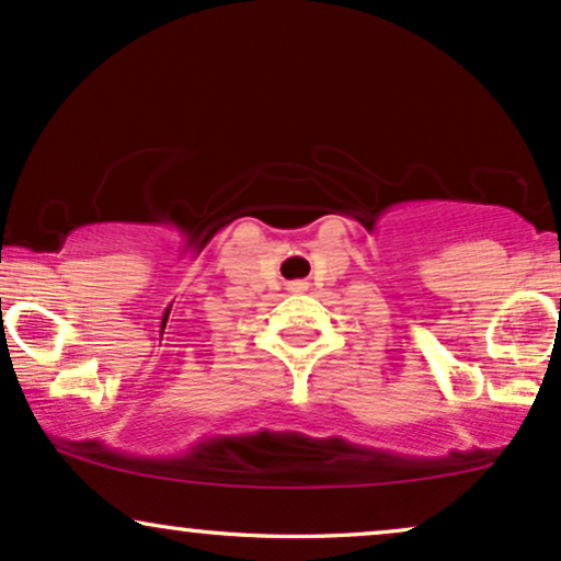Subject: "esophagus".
<instances>
[{
  "label": "esophagus",
  "instance_id": "1",
  "mask_svg": "<svg viewBox=\"0 0 561 561\" xmlns=\"http://www.w3.org/2000/svg\"><path fill=\"white\" fill-rule=\"evenodd\" d=\"M288 288H291V291H305V288H307V283L296 280V283H291V286H288Z\"/></svg>",
  "mask_w": 561,
  "mask_h": 561
}]
</instances>
